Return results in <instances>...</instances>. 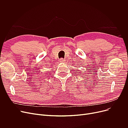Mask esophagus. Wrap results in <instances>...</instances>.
Masks as SVG:
<instances>
[{"mask_svg": "<svg viewBox=\"0 0 128 128\" xmlns=\"http://www.w3.org/2000/svg\"><path fill=\"white\" fill-rule=\"evenodd\" d=\"M59 61L60 62H64L65 60L64 59H63V58H61V59L59 60Z\"/></svg>", "mask_w": 128, "mask_h": 128, "instance_id": "34e87169", "label": "esophagus"}]
</instances>
